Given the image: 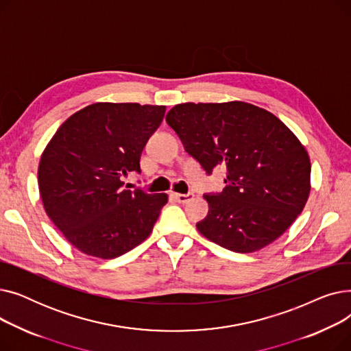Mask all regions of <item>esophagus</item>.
Returning <instances> with one entry per match:
<instances>
[{"instance_id":"esophagus-1","label":"esophagus","mask_w":351,"mask_h":351,"mask_svg":"<svg viewBox=\"0 0 351 351\" xmlns=\"http://www.w3.org/2000/svg\"><path fill=\"white\" fill-rule=\"evenodd\" d=\"M173 196L179 202V204H188L191 199L195 197L193 193H173Z\"/></svg>"}]
</instances>
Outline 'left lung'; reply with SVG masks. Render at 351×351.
<instances>
[{
	"label": "left lung",
	"mask_w": 351,
	"mask_h": 351,
	"mask_svg": "<svg viewBox=\"0 0 351 351\" xmlns=\"http://www.w3.org/2000/svg\"><path fill=\"white\" fill-rule=\"evenodd\" d=\"M166 122L208 173L225 166L226 188L205 195L208 216L196 223L210 242L237 253L261 250L280 237L310 195V158L269 110L230 101L179 104Z\"/></svg>",
	"instance_id": "1"
}]
</instances>
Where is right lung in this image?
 I'll list each match as a JSON object with an SVG mask.
<instances>
[{
  "mask_svg": "<svg viewBox=\"0 0 351 351\" xmlns=\"http://www.w3.org/2000/svg\"><path fill=\"white\" fill-rule=\"evenodd\" d=\"M163 105L97 102L71 115L38 165V188L52 223L80 252L114 259L151 234L166 193L123 188L165 117Z\"/></svg>",
  "mask_w": 351,
  "mask_h": 351,
  "instance_id": "obj_1",
  "label": "right lung"
}]
</instances>
